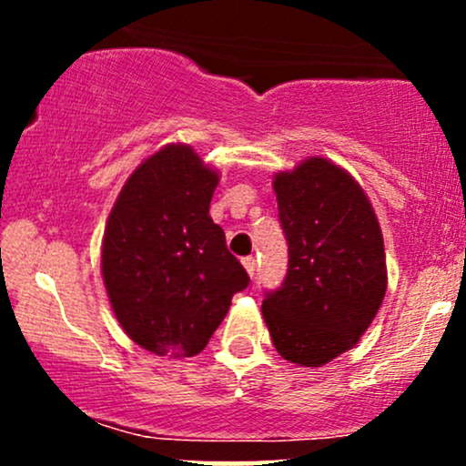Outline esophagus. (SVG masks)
<instances>
[{"label":"esophagus","instance_id":"34e87169","mask_svg":"<svg viewBox=\"0 0 466 466\" xmlns=\"http://www.w3.org/2000/svg\"><path fill=\"white\" fill-rule=\"evenodd\" d=\"M243 267L248 269L249 276H254V271H256V258H254V256H245Z\"/></svg>","mask_w":466,"mask_h":466}]
</instances>
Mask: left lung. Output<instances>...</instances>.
Returning a JSON list of instances; mask_svg holds the SVG:
<instances>
[{"mask_svg":"<svg viewBox=\"0 0 466 466\" xmlns=\"http://www.w3.org/2000/svg\"><path fill=\"white\" fill-rule=\"evenodd\" d=\"M289 269L265 293L276 350L318 368L350 350L372 324L388 287L386 251L372 203L344 168L309 157L274 177Z\"/></svg>","mask_w":466,"mask_h":466,"instance_id":"1","label":"left lung"}]
</instances>
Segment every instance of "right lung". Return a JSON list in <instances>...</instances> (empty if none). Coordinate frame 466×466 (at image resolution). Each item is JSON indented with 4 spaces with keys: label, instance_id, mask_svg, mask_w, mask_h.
I'll return each mask as SVG.
<instances>
[{
    "label": "right lung",
    "instance_id": "right-lung-1",
    "mask_svg": "<svg viewBox=\"0 0 466 466\" xmlns=\"http://www.w3.org/2000/svg\"><path fill=\"white\" fill-rule=\"evenodd\" d=\"M217 184L190 147L168 144L133 170L106 221L100 269L111 309L159 357L201 352L249 285L210 217Z\"/></svg>",
    "mask_w": 466,
    "mask_h": 466
}]
</instances>
